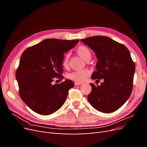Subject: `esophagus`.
<instances>
[{
  "mask_svg": "<svg viewBox=\"0 0 147 147\" xmlns=\"http://www.w3.org/2000/svg\"><path fill=\"white\" fill-rule=\"evenodd\" d=\"M82 83H78V82H75V86H78V85H82Z\"/></svg>",
  "mask_w": 147,
  "mask_h": 147,
  "instance_id": "esophagus-1",
  "label": "esophagus"
}]
</instances>
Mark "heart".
<instances>
[{
    "label": "heart",
    "instance_id": "obj_1",
    "mask_svg": "<svg viewBox=\"0 0 147 147\" xmlns=\"http://www.w3.org/2000/svg\"><path fill=\"white\" fill-rule=\"evenodd\" d=\"M76 52L84 61H88L90 59L91 51L90 49L85 45H80L77 47ZM69 53H65L63 57L62 65L64 68H67L69 64ZM90 74V72L86 69L82 70H75L68 75V78L77 82H83Z\"/></svg>",
    "mask_w": 147,
    "mask_h": 147
}]
</instances>
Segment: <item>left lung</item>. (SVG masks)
Masks as SVG:
<instances>
[{
  "mask_svg": "<svg viewBox=\"0 0 147 147\" xmlns=\"http://www.w3.org/2000/svg\"><path fill=\"white\" fill-rule=\"evenodd\" d=\"M81 40L96 53L98 59L92 79L104 80L100 86L90 83L92 90L88 100L101 112H113L125 103L132 91L136 65L129 51L123 44L106 36L97 35Z\"/></svg>",
  "mask_w": 147,
  "mask_h": 147,
  "instance_id": "8db88e82",
  "label": "left lung"
}]
</instances>
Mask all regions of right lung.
Masks as SVG:
<instances>
[{"label":"right lung","mask_w":147,"mask_h":147,"mask_svg":"<svg viewBox=\"0 0 147 147\" xmlns=\"http://www.w3.org/2000/svg\"><path fill=\"white\" fill-rule=\"evenodd\" d=\"M78 41L45 39L23 53L15 74L19 95L35 113L50 115L64 104L69 90L74 86V82L68 79L59 84L52 82L56 78H64V54Z\"/></svg>","instance_id":"obj_1"}]
</instances>
